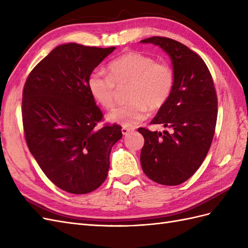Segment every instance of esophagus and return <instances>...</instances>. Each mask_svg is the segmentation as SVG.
I'll return each instance as SVG.
<instances>
[{"instance_id":"1","label":"esophagus","mask_w":248,"mask_h":248,"mask_svg":"<svg viewBox=\"0 0 248 248\" xmlns=\"http://www.w3.org/2000/svg\"><path fill=\"white\" fill-rule=\"evenodd\" d=\"M134 129L133 128H130V127H125V126H123L122 127V133H123V136H127V134H129L130 132H132Z\"/></svg>"}]
</instances>
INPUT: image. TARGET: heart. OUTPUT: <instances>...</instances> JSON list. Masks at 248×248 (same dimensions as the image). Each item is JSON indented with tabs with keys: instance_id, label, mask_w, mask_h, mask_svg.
<instances>
[{
	"instance_id": "heart-1",
	"label": "heart",
	"mask_w": 248,
	"mask_h": 248,
	"mask_svg": "<svg viewBox=\"0 0 248 248\" xmlns=\"http://www.w3.org/2000/svg\"><path fill=\"white\" fill-rule=\"evenodd\" d=\"M130 82L125 106L118 107L108 120L125 127H133L145 120L149 108L157 110L166 104L175 84L174 71L166 63L139 51H128L108 64V74L94 70L89 74L87 87L92 98L104 108L115 102L116 85Z\"/></svg>"
}]
</instances>
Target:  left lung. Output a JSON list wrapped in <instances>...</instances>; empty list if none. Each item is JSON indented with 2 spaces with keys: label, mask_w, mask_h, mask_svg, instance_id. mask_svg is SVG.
Masks as SVG:
<instances>
[{
  "label": "left lung",
  "mask_w": 248,
  "mask_h": 248,
  "mask_svg": "<svg viewBox=\"0 0 248 248\" xmlns=\"http://www.w3.org/2000/svg\"><path fill=\"white\" fill-rule=\"evenodd\" d=\"M158 46L172 64L175 84L152 124L170 131L139 128L145 139L140 163L146 176L162 185H179L198 170L211 146L217 119L213 79L202 59L184 44L166 37L140 41Z\"/></svg>",
  "instance_id": "8db88e82"
}]
</instances>
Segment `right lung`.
Returning a JSON list of instances; mask_svg holds the SVG:
<instances>
[{"instance_id":"add662e5","label":"right lung","mask_w":248,"mask_h":248,"mask_svg":"<svg viewBox=\"0 0 248 248\" xmlns=\"http://www.w3.org/2000/svg\"><path fill=\"white\" fill-rule=\"evenodd\" d=\"M116 49L61 44L35 66L22 92L27 145L46 176L59 188L89 193L104 182L111 147L121 126L100 129L102 112L87 87L89 74Z\"/></svg>"}]
</instances>
